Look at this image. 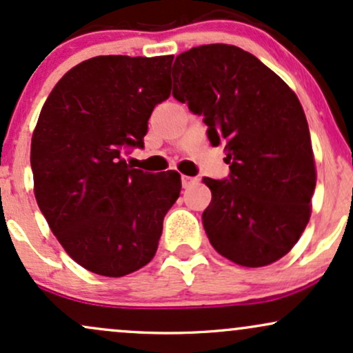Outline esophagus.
Wrapping results in <instances>:
<instances>
[{"label": "esophagus", "mask_w": 353, "mask_h": 353, "mask_svg": "<svg viewBox=\"0 0 353 353\" xmlns=\"http://www.w3.org/2000/svg\"><path fill=\"white\" fill-rule=\"evenodd\" d=\"M197 181H199V179H197V177L182 176V188H184V189H188V188H190V185H194V184H196Z\"/></svg>", "instance_id": "obj_1"}]
</instances>
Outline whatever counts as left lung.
Returning <instances> with one entry per match:
<instances>
[{"label": "left lung", "instance_id": "left-lung-1", "mask_svg": "<svg viewBox=\"0 0 353 353\" xmlns=\"http://www.w3.org/2000/svg\"><path fill=\"white\" fill-rule=\"evenodd\" d=\"M174 98L204 116L224 144L229 179L204 177L210 244L244 267H264L297 244L312 214L317 171L301 101L272 70L232 44H204L174 61ZM178 84L176 85L175 83Z\"/></svg>", "mask_w": 353, "mask_h": 353}]
</instances>
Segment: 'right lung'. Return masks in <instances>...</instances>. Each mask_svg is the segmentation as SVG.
I'll return each instance as SVG.
<instances>
[{
    "instance_id": "obj_1",
    "label": "right lung",
    "mask_w": 353,
    "mask_h": 353,
    "mask_svg": "<svg viewBox=\"0 0 353 353\" xmlns=\"http://www.w3.org/2000/svg\"><path fill=\"white\" fill-rule=\"evenodd\" d=\"M174 56H96L58 81L31 139L34 197L59 244L81 267L123 277L152 261L176 171L132 169L156 104L171 96Z\"/></svg>"
}]
</instances>
